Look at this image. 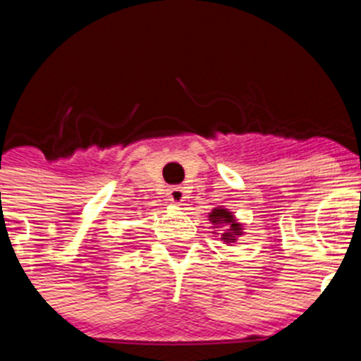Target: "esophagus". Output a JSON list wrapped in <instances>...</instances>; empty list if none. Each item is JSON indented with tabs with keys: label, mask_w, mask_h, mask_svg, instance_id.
I'll return each instance as SVG.
<instances>
[{
	"label": "esophagus",
	"mask_w": 361,
	"mask_h": 361,
	"mask_svg": "<svg viewBox=\"0 0 361 361\" xmlns=\"http://www.w3.org/2000/svg\"><path fill=\"white\" fill-rule=\"evenodd\" d=\"M168 197H170L171 202L177 204V206H180V204L186 200V193H184V190L180 186L170 188V193H168Z\"/></svg>",
	"instance_id": "34e87169"
}]
</instances>
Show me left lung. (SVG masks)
<instances>
[{"mask_svg": "<svg viewBox=\"0 0 361 361\" xmlns=\"http://www.w3.org/2000/svg\"><path fill=\"white\" fill-rule=\"evenodd\" d=\"M208 220L212 222L213 228H216L215 231L212 233L219 235L220 240L224 242V244H235V242L238 240V237L244 235V226H242L237 220V216L233 215V213L229 212L228 208H224V206L213 208L212 212H209ZM219 227H222L223 229L219 230Z\"/></svg>", "mask_w": 361, "mask_h": 361, "instance_id": "left-lung-1", "label": "left lung"}]
</instances>
